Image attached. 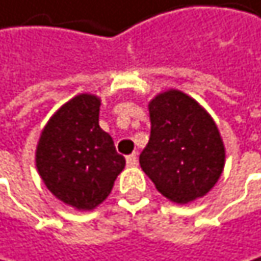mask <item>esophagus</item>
Masks as SVG:
<instances>
[{"label": "esophagus", "mask_w": 261, "mask_h": 261, "mask_svg": "<svg viewBox=\"0 0 261 261\" xmlns=\"http://www.w3.org/2000/svg\"><path fill=\"white\" fill-rule=\"evenodd\" d=\"M136 164H138V154H136V153L126 156V165H128V167H135Z\"/></svg>", "instance_id": "34e87169"}]
</instances>
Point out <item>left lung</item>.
Masks as SVG:
<instances>
[{
	"instance_id": "obj_1",
	"label": "left lung",
	"mask_w": 261,
	"mask_h": 261,
	"mask_svg": "<svg viewBox=\"0 0 261 261\" xmlns=\"http://www.w3.org/2000/svg\"><path fill=\"white\" fill-rule=\"evenodd\" d=\"M151 132L139 156L159 193L178 204L204 196L220 179L226 150L218 126L195 99L178 89L148 103Z\"/></svg>"
}]
</instances>
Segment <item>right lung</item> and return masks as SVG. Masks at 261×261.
Here are the masks:
<instances>
[{
    "label": "right lung",
    "mask_w": 261,
    "mask_h": 261,
    "mask_svg": "<svg viewBox=\"0 0 261 261\" xmlns=\"http://www.w3.org/2000/svg\"><path fill=\"white\" fill-rule=\"evenodd\" d=\"M100 99L79 94L47 120L35 151L49 192L77 211H92L111 193L125 158L99 125Z\"/></svg>",
    "instance_id": "obj_1"
}]
</instances>
